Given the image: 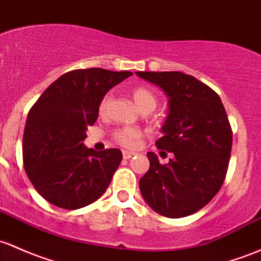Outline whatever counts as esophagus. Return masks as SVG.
<instances>
[{
  "label": "esophagus",
  "instance_id": "1",
  "mask_svg": "<svg viewBox=\"0 0 261 261\" xmlns=\"http://www.w3.org/2000/svg\"><path fill=\"white\" fill-rule=\"evenodd\" d=\"M134 155H136L135 151H127V150H123L122 151L123 159H130V158L134 156Z\"/></svg>",
  "mask_w": 261,
  "mask_h": 261
}]
</instances>
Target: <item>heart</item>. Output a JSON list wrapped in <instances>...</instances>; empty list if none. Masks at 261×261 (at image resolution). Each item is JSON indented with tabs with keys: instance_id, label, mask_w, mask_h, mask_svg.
Masks as SVG:
<instances>
[{
	"instance_id": "1",
	"label": "heart",
	"mask_w": 261,
	"mask_h": 261,
	"mask_svg": "<svg viewBox=\"0 0 261 261\" xmlns=\"http://www.w3.org/2000/svg\"><path fill=\"white\" fill-rule=\"evenodd\" d=\"M133 96L134 102L138 106V109L143 111H149L151 112L152 110L156 106V97L155 94L150 91L149 88H145V87H139V88H135L131 93ZM112 101L111 94H106L103 97V99L99 103V114L103 115L105 112L109 110L110 103ZM115 140L117 141L120 145L123 146H133L134 144L136 143L139 138H140V131L135 127H126L122 128V130L116 131L114 135Z\"/></svg>"
}]
</instances>
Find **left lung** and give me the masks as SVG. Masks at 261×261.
Instances as JSON below:
<instances>
[{"mask_svg": "<svg viewBox=\"0 0 261 261\" xmlns=\"http://www.w3.org/2000/svg\"><path fill=\"white\" fill-rule=\"evenodd\" d=\"M165 92L168 116L158 149L173 152L160 164L147 152L150 168L139 181L145 202L159 215L180 218L199 211L225 180L232 131L221 98L213 89L180 72H136Z\"/></svg>", "mask_w": 261, "mask_h": 261, "instance_id": "8db88e82", "label": "left lung"}]
</instances>
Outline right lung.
<instances>
[{
	"label": "right lung",
	"instance_id": "add662e5",
	"mask_svg": "<svg viewBox=\"0 0 261 261\" xmlns=\"http://www.w3.org/2000/svg\"><path fill=\"white\" fill-rule=\"evenodd\" d=\"M130 75L102 68L72 70L50 84L31 107L23 131V165L38 193L54 206H88L111 183L122 152H98L83 140L105 94Z\"/></svg>",
	"mask_w": 261,
	"mask_h": 261
}]
</instances>
